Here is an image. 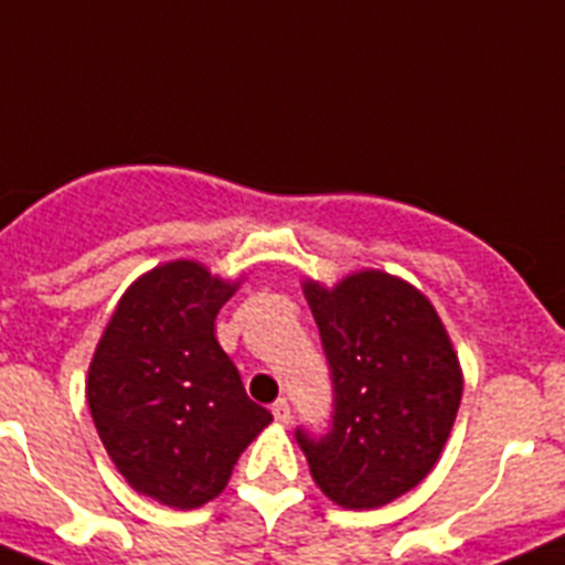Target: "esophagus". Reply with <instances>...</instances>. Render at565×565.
<instances>
[{
  "mask_svg": "<svg viewBox=\"0 0 565 565\" xmlns=\"http://www.w3.org/2000/svg\"><path fill=\"white\" fill-rule=\"evenodd\" d=\"M273 418L278 420V424H289V418H292V415H289V404L284 398H278L276 404H273Z\"/></svg>",
  "mask_w": 565,
  "mask_h": 565,
  "instance_id": "obj_1",
  "label": "esophagus"
}]
</instances>
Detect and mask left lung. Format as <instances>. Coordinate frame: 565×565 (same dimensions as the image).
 Returning <instances> with one entry per match:
<instances>
[{"label":"left lung","mask_w":565,"mask_h":565,"mask_svg":"<svg viewBox=\"0 0 565 565\" xmlns=\"http://www.w3.org/2000/svg\"><path fill=\"white\" fill-rule=\"evenodd\" d=\"M330 366V426H298L321 492L343 509H377L418 487L438 460L463 377L438 312L386 273H355L335 289L307 284Z\"/></svg>","instance_id":"obj_1"}]
</instances>
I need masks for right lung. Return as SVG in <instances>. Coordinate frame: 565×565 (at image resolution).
<instances>
[{
    "label": "right lung",
    "instance_id": "obj_1",
    "mask_svg": "<svg viewBox=\"0 0 565 565\" xmlns=\"http://www.w3.org/2000/svg\"><path fill=\"white\" fill-rule=\"evenodd\" d=\"M233 289L195 262L164 264L121 296L93 355L87 404L102 444L136 492L167 507L213 500L273 420L215 341Z\"/></svg>",
    "mask_w": 565,
    "mask_h": 565
}]
</instances>
